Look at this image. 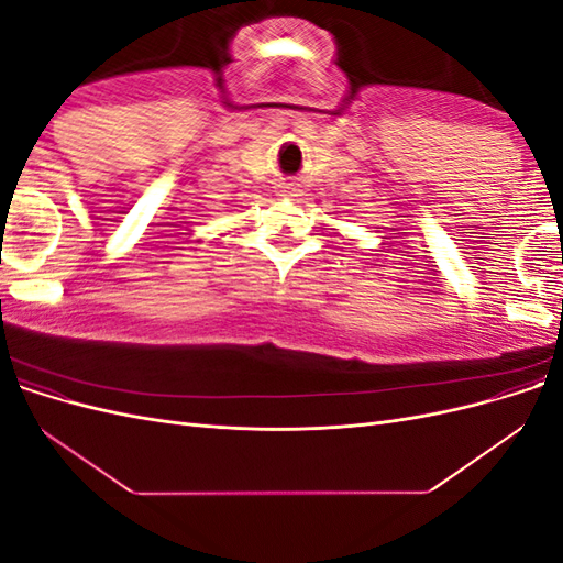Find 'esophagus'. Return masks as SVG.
<instances>
[{"mask_svg":"<svg viewBox=\"0 0 563 563\" xmlns=\"http://www.w3.org/2000/svg\"><path fill=\"white\" fill-rule=\"evenodd\" d=\"M279 197H284V199H296V197H300V190H298V187H294L291 183H288V185H282Z\"/></svg>","mask_w":563,"mask_h":563,"instance_id":"obj_1","label":"esophagus"}]
</instances>
